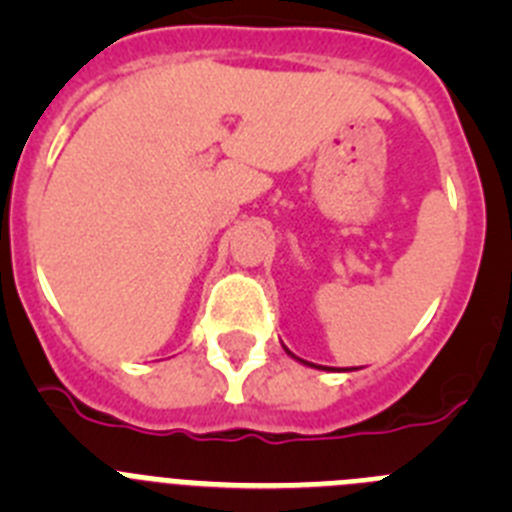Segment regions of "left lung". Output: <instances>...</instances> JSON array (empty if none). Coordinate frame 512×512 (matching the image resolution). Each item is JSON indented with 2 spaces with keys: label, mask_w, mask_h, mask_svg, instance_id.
<instances>
[{
  "label": "left lung",
  "mask_w": 512,
  "mask_h": 512,
  "mask_svg": "<svg viewBox=\"0 0 512 512\" xmlns=\"http://www.w3.org/2000/svg\"><path fill=\"white\" fill-rule=\"evenodd\" d=\"M282 346H284V343H282ZM284 351H287V354H289V356H292V359H297V361H300V364H305V366H315V369H325V372H348V369H328V366H318V364H310V361H305V359H300V356H295V354H292V351H289V348H287V346H284Z\"/></svg>",
  "instance_id": "8db88e82"
}]
</instances>
